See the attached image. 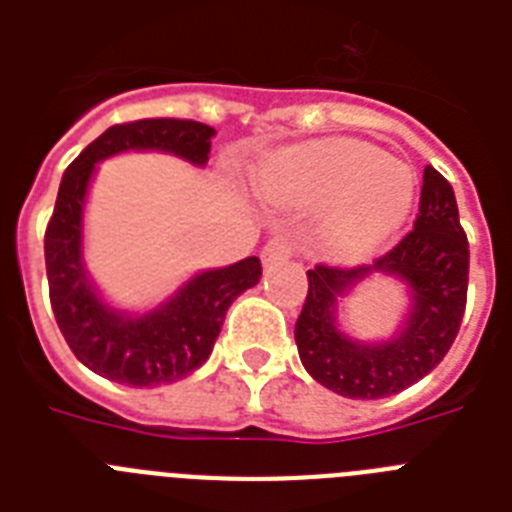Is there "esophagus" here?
Listing matches in <instances>:
<instances>
[{
	"mask_svg": "<svg viewBox=\"0 0 512 512\" xmlns=\"http://www.w3.org/2000/svg\"><path fill=\"white\" fill-rule=\"evenodd\" d=\"M289 255H292V244H289L287 239H271L263 247V252H260L265 271H271V268H276V265L287 263Z\"/></svg>",
	"mask_w": 512,
	"mask_h": 512,
	"instance_id": "1",
	"label": "esophagus"
}]
</instances>
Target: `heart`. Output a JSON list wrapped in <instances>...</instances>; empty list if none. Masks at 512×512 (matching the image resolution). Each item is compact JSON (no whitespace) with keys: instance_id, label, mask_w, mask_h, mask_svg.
<instances>
[{"instance_id":"b5f03b06","label":"heart","mask_w":512,"mask_h":512,"mask_svg":"<svg viewBox=\"0 0 512 512\" xmlns=\"http://www.w3.org/2000/svg\"><path fill=\"white\" fill-rule=\"evenodd\" d=\"M255 188L268 204L287 209H333L321 225V244L342 260L369 255L404 225L417 196V177L380 148L332 140L284 148L255 170Z\"/></svg>"}]
</instances>
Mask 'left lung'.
<instances>
[{
	"label": "left lung",
	"mask_w": 512,
	"mask_h": 512,
	"mask_svg": "<svg viewBox=\"0 0 512 512\" xmlns=\"http://www.w3.org/2000/svg\"><path fill=\"white\" fill-rule=\"evenodd\" d=\"M468 265V239L452 185L425 167L414 231L388 255L361 268L319 265L308 271V297L295 324L305 372L337 396L364 401L396 396L428 377L460 332ZM382 275L405 287L407 308L393 336L358 341L341 327V305L366 280Z\"/></svg>",
	"instance_id": "left-lung-1"
}]
</instances>
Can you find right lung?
<instances>
[{
	"label": "right lung",
	"mask_w": 512,
	"mask_h": 512,
	"mask_svg": "<svg viewBox=\"0 0 512 512\" xmlns=\"http://www.w3.org/2000/svg\"><path fill=\"white\" fill-rule=\"evenodd\" d=\"M215 130L185 119H140L108 127L63 172L55 212L44 233L50 303L68 348L106 380L130 388L170 385L209 358L225 313L241 292L255 287L263 268L244 257L223 268H204L162 303L130 311L111 303L84 263V212L98 164L132 151H156L207 167Z\"/></svg>",
	"instance_id": "1"
}]
</instances>
